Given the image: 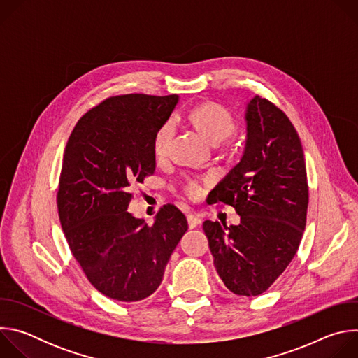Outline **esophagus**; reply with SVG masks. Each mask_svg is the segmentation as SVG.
<instances>
[{
  "label": "esophagus",
  "instance_id": "1",
  "mask_svg": "<svg viewBox=\"0 0 358 358\" xmlns=\"http://www.w3.org/2000/svg\"><path fill=\"white\" fill-rule=\"evenodd\" d=\"M187 222H188V228L192 229V228L198 227L202 221H201L199 217H196V215H194V214H188V215H187Z\"/></svg>",
  "mask_w": 358,
  "mask_h": 358
}]
</instances>
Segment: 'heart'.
Returning <instances> with one entry per match:
<instances>
[{
	"label": "heart",
	"mask_w": 358,
	"mask_h": 358,
	"mask_svg": "<svg viewBox=\"0 0 358 358\" xmlns=\"http://www.w3.org/2000/svg\"><path fill=\"white\" fill-rule=\"evenodd\" d=\"M188 120L196 133L211 145H220L229 138L235 130V123L229 112L214 101H207L191 110ZM174 136V126L164 123L152 138V152L157 159L167 156V151ZM184 192L189 198H196L201 194V187L196 181L188 180L184 184Z\"/></svg>",
	"instance_id": "obj_1"
}]
</instances>
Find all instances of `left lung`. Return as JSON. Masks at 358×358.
I'll list each match as a JSON object with an SVG mask.
<instances>
[{
  "label": "left lung",
  "instance_id": "1",
  "mask_svg": "<svg viewBox=\"0 0 358 358\" xmlns=\"http://www.w3.org/2000/svg\"><path fill=\"white\" fill-rule=\"evenodd\" d=\"M239 163L211 191L241 217L238 225L202 224L224 285L238 296H258L282 275L297 252L309 189L300 138L269 100L252 97Z\"/></svg>",
  "mask_w": 358,
  "mask_h": 358
}]
</instances>
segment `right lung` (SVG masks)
<instances>
[{"label":"right lung","mask_w":358,"mask_h":358,"mask_svg":"<svg viewBox=\"0 0 358 358\" xmlns=\"http://www.w3.org/2000/svg\"><path fill=\"white\" fill-rule=\"evenodd\" d=\"M178 100V94L138 93L106 99L80 117L65 147L61 225L89 282L113 300L138 301L155 293L188 229L170 203L152 225L127 211L133 185L156 170L152 138Z\"/></svg>","instance_id":"add662e5"}]
</instances>
